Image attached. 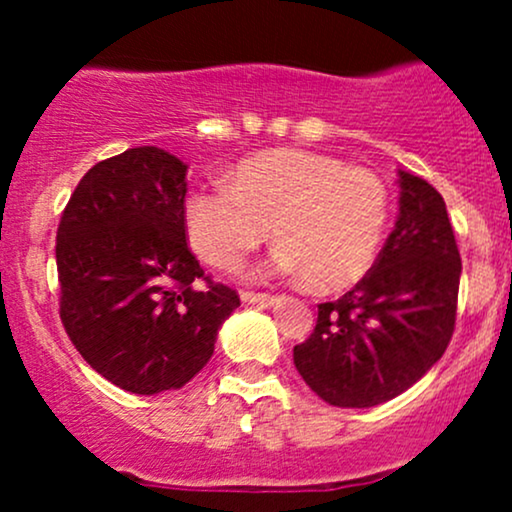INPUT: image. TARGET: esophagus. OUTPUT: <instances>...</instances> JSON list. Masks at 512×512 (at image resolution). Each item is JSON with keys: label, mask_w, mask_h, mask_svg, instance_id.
<instances>
[{"label": "esophagus", "mask_w": 512, "mask_h": 512, "mask_svg": "<svg viewBox=\"0 0 512 512\" xmlns=\"http://www.w3.org/2000/svg\"><path fill=\"white\" fill-rule=\"evenodd\" d=\"M240 301L248 305H274L276 298L272 293H255V291H243L240 293Z\"/></svg>", "instance_id": "1"}]
</instances>
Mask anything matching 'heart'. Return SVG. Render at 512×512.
<instances>
[{"instance_id":"obj_1","label":"heart","mask_w":512,"mask_h":512,"mask_svg":"<svg viewBox=\"0 0 512 512\" xmlns=\"http://www.w3.org/2000/svg\"><path fill=\"white\" fill-rule=\"evenodd\" d=\"M185 228L211 267H238L267 240L279 248L262 272L305 276L315 291H344L368 274L383 243L390 197L366 168L301 149L245 158L228 185H207L185 199Z\"/></svg>"}]
</instances>
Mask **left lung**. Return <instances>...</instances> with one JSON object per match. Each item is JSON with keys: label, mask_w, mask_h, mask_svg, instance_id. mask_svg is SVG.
Masks as SVG:
<instances>
[{"label": "left lung", "mask_w": 512, "mask_h": 512, "mask_svg": "<svg viewBox=\"0 0 512 512\" xmlns=\"http://www.w3.org/2000/svg\"><path fill=\"white\" fill-rule=\"evenodd\" d=\"M399 214L373 269L339 301L317 305V325L293 363L332 407L366 409L402 395L448 349L462 260L433 185L399 170Z\"/></svg>", "instance_id": "8db88e82"}]
</instances>
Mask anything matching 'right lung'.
<instances>
[{"label": "right lung", "mask_w": 512, "mask_h": 512, "mask_svg": "<svg viewBox=\"0 0 512 512\" xmlns=\"http://www.w3.org/2000/svg\"><path fill=\"white\" fill-rule=\"evenodd\" d=\"M185 175L187 163L158 146L105 158L57 228L64 330L88 366L132 395L190 383L240 305L187 248Z\"/></svg>", "instance_id": "obj_1"}]
</instances>
